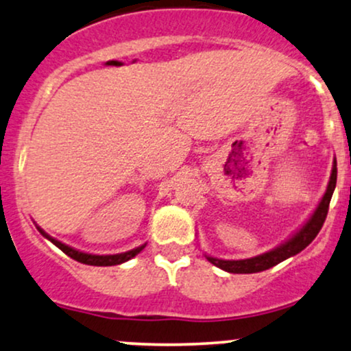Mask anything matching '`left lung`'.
Instances as JSON below:
<instances>
[{
  "mask_svg": "<svg viewBox=\"0 0 351 351\" xmlns=\"http://www.w3.org/2000/svg\"><path fill=\"white\" fill-rule=\"evenodd\" d=\"M335 185H337V160L333 159L330 180H328L327 191H325L322 200H320V204L317 205L315 212L312 213L311 218H308L307 223L304 225L302 228L294 234V237L289 238L287 241H284L282 245L278 246V248L267 251V253H263L254 258L218 259L213 256H207V259L212 263V265H215L217 267H220V269L226 271V273L253 274V273H259V271L269 269V267L279 265V263L284 261V259L300 253V251L307 248V246L314 241L317 233H319L320 228H322L325 218H327L328 205H330V199L333 195V191H335Z\"/></svg>",
  "mask_w": 351,
  "mask_h": 351,
  "instance_id": "obj_1",
  "label": "left lung"
}]
</instances>
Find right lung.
<instances>
[{
	"label": "right lung",
	"mask_w": 351,
	"mask_h": 351,
	"mask_svg": "<svg viewBox=\"0 0 351 351\" xmlns=\"http://www.w3.org/2000/svg\"><path fill=\"white\" fill-rule=\"evenodd\" d=\"M37 230H39L43 237H45L49 241L53 243V245H56L57 248L64 251V253L67 254V256H70L72 259H75V261H78V263H84V265H90V266H114V265H121V263L130 261V259L134 258L136 254L141 253V251L144 250V246H146V243H144V245L138 246V248L130 250V251H126V253H119V254H88V253H84V251H78L75 248H72V246L64 245V243H60L59 240H56V238L49 237V234L45 233L43 228H39V226H37Z\"/></svg>",
	"instance_id": "add662e5"
}]
</instances>
